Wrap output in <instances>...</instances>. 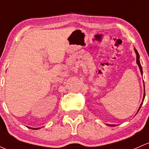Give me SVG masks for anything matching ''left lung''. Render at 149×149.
Here are the masks:
<instances>
[{"label": "left lung", "mask_w": 149, "mask_h": 149, "mask_svg": "<svg viewBox=\"0 0 149 149\" xmlns=\"http://www.w3.org/2000/svg\"><path fill=\"white\" fill-rule=\"evenodd\" d=\"M134 50H135V52H136V63H137L138 66H139V69H140V71H141V74H142V73H143V71H142V67H141V64H140V61H139V53H138L137 50H136V49H134ZM144 88H145V86H144ZM144 97H145V88H144V94H143V100H144ZM143 102H142V103L141 104V106H140V107H139V110L140 109V108H141V105H142ZM109 125L111 126V125ZM112 126H114V125H113Z\"/></svg>", "instance_id": "8db88e82"}]
</instances>
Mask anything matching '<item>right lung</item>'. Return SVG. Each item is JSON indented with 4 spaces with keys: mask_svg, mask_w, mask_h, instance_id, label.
<instances>
[{
    "mask_svg": "<svg viewBox=\"0 0 149 149\" xmlns=\"http://www.w3.org/2000/svg\"><path fill=\"white\" fill-rule=\"evenodd\" d=\"M29 128H31V127H29ZM31 129H33V130H35V128H31ZM38 129H40V128H38ZM36 130H38V128H36Z\"/></svg>",
    "mask_w": 149,
    "mask_h": 149,
    "instance_id": "obj_1",
    "label": "right lung"
}]
</instances>
